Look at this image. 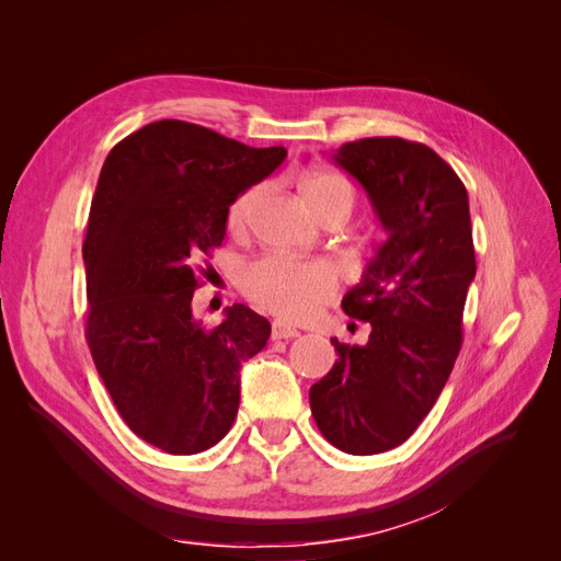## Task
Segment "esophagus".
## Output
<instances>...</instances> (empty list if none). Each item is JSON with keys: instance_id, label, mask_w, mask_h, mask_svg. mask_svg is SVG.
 Returning a JSON list of instances; mask_svg holds the SVG:
<instances>
[{"instance_id": "1", "label": "esophagus", "mask_w": 561, "mask_h": 561, "mask_svg": "<svg viewBox=\"0 0 561 561\" xmlns=\"http://www.w3.org/2000/svg\"><path fill=\"white\" fill-rule=\"evenodd\" d=\"M299 334V330H295L293 325H287L283 320H276L271 325V339H295Z\"/></svg>"}]
</instances>
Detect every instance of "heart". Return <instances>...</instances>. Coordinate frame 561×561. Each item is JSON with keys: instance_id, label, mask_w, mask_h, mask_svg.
Returning <instances> with one entry per match:
<instances>
[{"instance_id": "1", "label": "heart", "mask_w": 561, "mask_h": 561, "mask_svg": "<svg viewBox=\"0 0 561 561\" xmlns=\"http://www.w3.org/2000/svg\"><path fill=\"white\" fill-rule=\"evenodd\" d=\"M304 201L309 208L318 213L325 206H346L353 208V186L339 175L318 173L311 175L301 186ZM262 194V186H250L236 198L227 213V227L231 233L245 231L250 222V213ZM336 287V276L332 266L322 262H301L290 257H276L268 254L252 262L243 271V290L257 304V307L290 320L311 318L322 301H328Z\"/></svg>"}]
</instances>
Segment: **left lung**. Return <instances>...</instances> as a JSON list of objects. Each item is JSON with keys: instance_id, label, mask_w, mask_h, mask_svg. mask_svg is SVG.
<instances>
[{"instance_id": "1", "label": "left lung", "mask_w": 561, "mask_h": 561, "mask_svg": "<svg viewBox=\"0 0 561 561\" xmlns=\"http://www.w3.org/2000/svg\"><path fill=\"white\" fill-rule=\"evenodd\" d=\"M332 161L358 182L388 239L342 299L369 322L363 346H332L334 367L311 386V414L330 445L355 456L402 445L433 410L461 351L474 278L468 192L421 142L365 138Z\"/></svg>"}]
</instances>
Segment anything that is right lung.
Instances as JSON below:
<instances>
[{
  "instance_id": "right-lung-1",
  "label": "right lung",
  "mask_w": 561,
  "mask_h": 561,
  "mask_svg": "<svg viewBox=\"0 0 561 561\" xmlns=\"http://www.w3.org/2000/svg\"><path fill=\"white\" fill-rule=\"evenodd\" d=\"M285 157L163 118L118 142L100 171L83 241L87 342L128 428L168 454L206 451L229 433L241 365L266 346L264 316L233 304L203 328L192 297L229 206Z\"/></svg>"
}]
</instances>
